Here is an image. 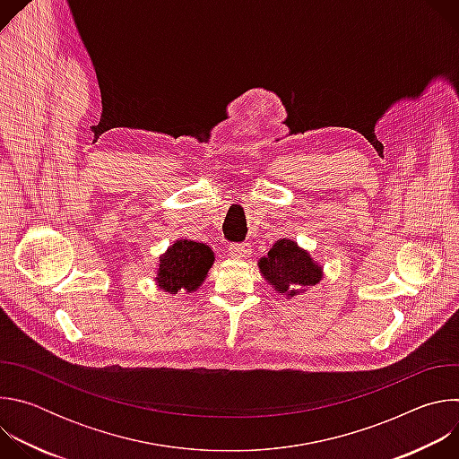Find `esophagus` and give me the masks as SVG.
<instances>
[{
  "instance_id": "34e87169",
  "label": "esophagus",
  "mask_w": 459,
  "mask_h": 459,
  "mask_svg": "<svg viewBox=\"0 0 459 459\" xmlns=\"http://www.w3.org/2000/svg\"><path fill=\"white\" fill-rule=\"evenodd\" d=\"M229 254L236 259H245L250 254V245L248 243H232L229 247Z\"/></svg>"
}]
</instances>
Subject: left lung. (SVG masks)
I'll return each mask as SVG.
<instances>
[{"instance_id": "obj_1", "label": "left lung", "mask_w": 459, "mask_h": 459, "mask_svg": "<svg viewBox=\"0 0 459 459\" xmlns=\"http://www.w3.org/2000/svg\"><path fill=\"white\" fill-rule=\"evenodd\" d=\"M257 267L273 289L287 298H294L319 283L323 276L321 265L316 264L312 255L287 238L278 239L269 254L257 261Z\"/></svg>"}]
</instances>
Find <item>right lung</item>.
I'll return each mask as SVG.
<instances>
[{
  "mask_svg": "<svg viewBox=\"0 0 459 459\" xmlns=\"http://www.w3.org/2000/svg\"><path fill=\"white\" fill-rule=\"evenodd\" d=\"M214 265V252L209 245L178 239L160 257L156 285L170 294L178 290L194 292L205 281L209 269Z\"/></svg>",
  "mask_w": 459,
  "mask_h": 459,
  "instance_id": "1",
  "label": "right lung"
}]
</instances>
